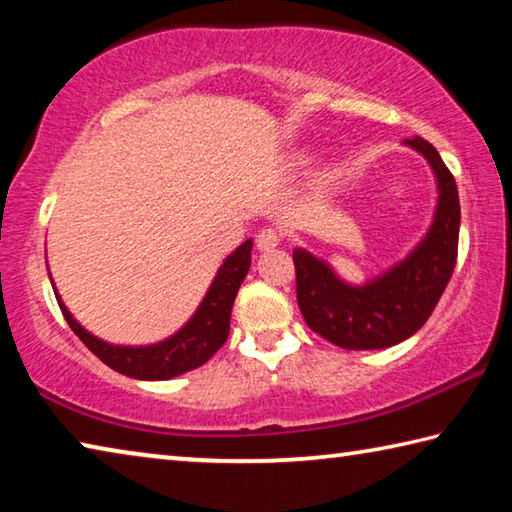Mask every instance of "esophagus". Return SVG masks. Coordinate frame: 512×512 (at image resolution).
Segmentation results:
<instances>
[{"label": "esophagus", "instance_id": "1", "mask_svg": "<svg viewBox=\"0 0 512 512\" xmlns=\"http://www.w3.org/2000/svg\"><path fill=\"white\" fill-rule=\"evenodd\" d=\"M282 241V232L277 228H262L257 232V248L259 250H271L275 246H280Z\"/></svg>", "mask_w": 512, "mask_h": 512}]
</instances>
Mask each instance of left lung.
Listing matches in <instances>:
<instances>
[{
	"mask_svg": "<svg viewBox=\"0 0 512 512\" xmlns=\"http://www.w3.org/2000/svg\"><path fill=\"white\" fill-rule=\"evenodd\" d=\"M429 160L438 178V210L422 244L366 287H350L307 250H293L296 296L305 323L345 350H381L409 339L427 323L452 280L458 255L461 205L452 171L433 146L406 140Z\"/></svg>",
	"mask_w": 512,
	"mask_h": 512,
	"instance_id": "left-lung-1",
	"label": "left lung"
}]
</instances>
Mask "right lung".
I'll return each mask as SVG.
<instances>
[{"label": "right lung", "mask_w": 512, "mask_h": 512, "mask_svg": "<svg viewBox=\"0 0 512 512\" xmlns=\"http://www.w3.org/2000/svg\"><path fill=\"white\" fill-rule=\"evenodd\" d=\"M250 250H253V241L248 239L225 259L194 318L178 334L158 345L121 348V345L103 343L76 323L58 296L56 300L72 332L106 366L135 379H171L203 366L228 339L232 302L250 268Z\"/></svg>", "instance_id": "1"}]
</instances>
